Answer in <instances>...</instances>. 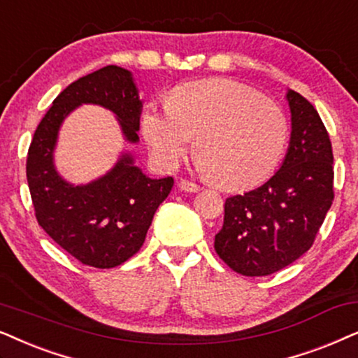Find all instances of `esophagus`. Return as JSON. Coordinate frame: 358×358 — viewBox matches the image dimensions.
<instances>
[{"label":"esophagus","instance_id":"esophagus-1","mask_svg":"<svg viewBox=\"0 0 358 358\" xmlns=\"http://www.w3.org/2000/svg\"><path fill=\"white\" fill-rule=\"evenodd\" d=\"M178 187H180V189H182V192H187V193H196V192H199L198 185L193 183V182H188V180H180Z\"/></svg>","mask_w":358,"mask_h":358}]
</instances>
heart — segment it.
Listing matches in <instances>:
<instances>
[{
  "label": "heart",
  "mask_w": 358,
  "mask_h": 358,
  "mask_svg": "<svg viewBox=\"0 0 358 358\" xmlns=\"http://www.w3.org/2000/svg\"><path fill=\"white\" fill-rule=\"evenodd\" d=\"M142 132L157 164L175 169L196 137L198 165L226 189L264 182L282 160L288 121L278 104L227 78L185 83L169 104H147Z\"/></svg>",
  "instance_id": "obj_1"
}]
</instances>
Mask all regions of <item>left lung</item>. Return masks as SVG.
<instances>
[{
	"label": "left lung",
	"instance_id": "left-lung-1",
	"mask_svg": "<svg viewBox=\"0 0 358 358\" xmlns=\"http://www.w3.org/2000/svg\"><path fill=\"white\" fill-rule=\"evenodd\" d=\"M292 136L280 169L259 188L229 196L214 237L217 255L237 273L265 276L311 249L334 199V155L319 114L288 90Z\"/></svg>",
	"mask_w": 358,
	"mask_h": 358
}]
</instances>
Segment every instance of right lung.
Returning <instances> with one entry per match:
<instances>
[{"label":"right lung","mask_w":358,"mask_h":358,"mask_svg":"<svg viewBox=\"0 0 358 358\" xmlns=\"http://www.w3.org/2000/svg\"><path fill=\"white\" fill-rule=\"evenodd\" d=\"M82 104H96L117 119L124 141L139 142L142 99L132 71L103 66L70 83L37 126L27 152L26 175L39 226L83 265L113 268L144 244L157 208L173 178H150L131 152H121L111 170L90 183L66 182L55 166L62 124Z\"/></svg>","instance_id":"right-lung-1"}]
</instances>
